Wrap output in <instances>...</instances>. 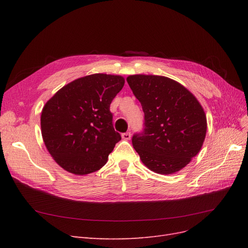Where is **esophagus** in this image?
<instances>
[{
  "instance_id": "34e87169",
  "label": "esophagus",
  "mask_w": 248,
  "mask_h": 248,
  "mask_svg": "<svg viewBox=\"0 0 248 248\" xmlns=\"http://www.w3.org/2000/svg\"><path fill=\"white\" fill-rule=\"evenodd\" d=\"M122 139L126 140H130L131 139V133L130 132H124V133H122Z\"/></svg>"
}]
</instances>
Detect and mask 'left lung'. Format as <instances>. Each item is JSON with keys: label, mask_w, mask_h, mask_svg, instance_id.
Returning <instances> with one entry per match:
<instances>
[{"label": "left lung", "mask_w": 248, "mask_h": 248, "mask_svg": "<svg viewBox=\"0 0 248 248\" xmlns=\"http://www.w3.org/2000/svg\"><path fill=\"white\" fill-rule=\"evenodd\" d=\"M127 82L141 104L144 128L132 146L142 163L161 175L183 169L202 146L207 120L200 102L179 82L159 76H130Z\"/></svg>", "instance_id": "obj_1"}]
</instances>
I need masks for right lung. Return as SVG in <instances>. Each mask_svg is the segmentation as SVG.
<instances>
[{
	"label": "right lung",
	"mask_w": 248,
	"mask_h": 248,
	"mask_svg": "<svg viewBox=\"0 0 248 248\" xmlns=\"http://www.w3.org/2000/svg\"><path fill=\"white\" fill-rule=\"evenodd\" d=\"M124 82L119 76L92 74L66 85L44 106V144L65 170L87 175L107 163L121 140L112 125L109 107Z\"/></svg>",
	"instance_id": "obj_1"
}]
</instances>
